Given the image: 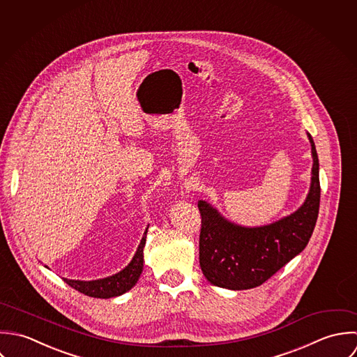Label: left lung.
<instances>
[{
  "instance_id": "obj_1",
  "label": "left lung",
  "mask_w": 357,
  "mask_h": 357,
  "mask_svg": "<svg viewBox=\"0 0 357 357\" xmlns=\"http://www.w3.org/2000/svg\"><path fill=\"white\" fill-rule=\"evenodd\" d=\"M312 185L306 202L294 214L261 227H241L225 220L206 202L202 215L200 266L216 287L248 289L264 284L295 255L303 251L313 233L319 206V157L312 137Z\"/></svg>"
}]
</instances>
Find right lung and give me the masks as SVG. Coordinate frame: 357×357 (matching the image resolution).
Returning a JSON list of instances; mask_svg holds the SVG:
<instances>
[{"label": "right lung", "mask_w": 357, "mask_h": 357, "mask_svg": "<svg viewBox=\"0 0 357 357\" xmlns=\"http://www.w3.org/2000/svg\"><path fill=\"white\" fill-rule=\"evenodd\" d=\"M146 234H147V229L143 234L142 241L131 264L120 273L106 279L93 280V282H79V280H68V279H63V280L78 292L88 296H93V298H112L130 291L138 282L142 273L143 247L146 243Z\"/></svg>", "instance_id": "add662e5"}]
</instances>
